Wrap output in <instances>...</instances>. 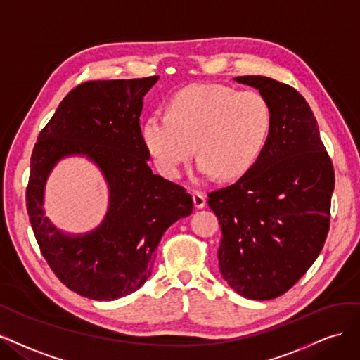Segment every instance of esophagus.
<instances>
[{
    "instance_id": "34e87169",
    "label": "esophagus",
    "mask_w": 360,
    "mask_h": 360,
    "mask_svg": "<svg viewBox=\"0 0 360 360\" xmlns=\"http://www.w3.org/2000/svg\"><path fill=\"white\" fill-rule=\"evenodd\" d=\"M193 202H194V206L197 207V210H203L205 205H206V195L200 191H194L193 193Z\"/></svg>"
}]
</instances>
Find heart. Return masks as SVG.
I'll return each mask as SVG.
<instances>
[{"mask_svg":"<svg viewBox=\"0 0 360 360\" xmlns=\"http://www.w3.org/2000/svg\"><path fill=\"white\" fill-rule=\"evenodd\" d=\"M274 115L269 101L256 91H236L217 84H197L178 91L167 112H153L142 139L161 175L175 179L194 150L195 172L238 178L260 158L271 137Z\"/></svg>","mask_w":360,"mask_h":360,"instance_id":"1","label":"heart"}]
</instances>
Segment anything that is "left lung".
Masks as SVG:
<instances>
[{
	"instance_id": "obj_1",
	"label": "left lung",
	"mask_w": 360,
	"mask_h": 360,
	"mask_svg": "<svg viewBox=\"0 0 360 360\" xmlns=\"http://www.w3.org/2000/svg\"><path fill=\"white\" fill-rule=\"evenodd\" d=\"M269 101L271 137L245 175L207 194L223 238L219 272L236 293L269 300L292 288L326 240L335 187L332 161L314 113L290 85L239 76Z\"/></svg>"
}]
</instances>
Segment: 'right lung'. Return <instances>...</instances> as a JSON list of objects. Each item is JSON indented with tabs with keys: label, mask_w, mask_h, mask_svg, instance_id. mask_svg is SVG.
Masks as SVG:
<instances>
[{
	"label": "right lung",
	"mask_w": 360,
	"mask_h": 360,
	"mask_svg": "<svg viewBox=\"0 0 360 360\" xmlns=\"http://www.w3.org/2000/svg\"><path fill=\"white\" fill-rule=\"evenodd\" d=\"M158 76L89 80L72 89L40 131L31 155L27 210L43 257L75 293L115 300L141 287L153 272L165 231L193 212L181 185L154 175L143 143V97ZM85 155L110 187V210L85 236H65L44 215V185L61 158Z\"/></svg>",
	"instance_id": "1"
}]
</instances>
